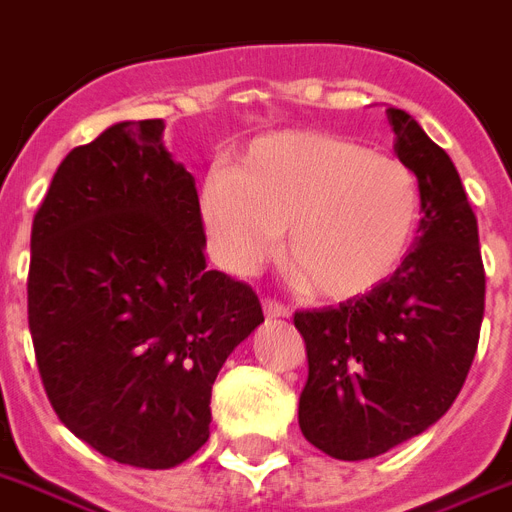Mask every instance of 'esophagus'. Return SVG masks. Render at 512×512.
Here are the masks:
<instances>
[{"instance_id":"obj_1","label":"esophagus","mask_w":512,"mask_h":512,"mask_svg":"<svg viewBox=\"0 0 512 512\" xmlns=\"http://www.w3.org/2000/svg\"><path fill=\"white\" fill-rule=\"evenodd\" d=\"M263 310L268 318H289V307L281 305V302H276V299H265Z\"/></svg>"}]
</instances>
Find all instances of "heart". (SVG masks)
<instances>
[{
	"mask_svg": "<svg viewBox=\"0 0 512 512\" xmlns=\"http://www.w3.org/2000/svg\"><path fill=\"white\" fill-rule=\"evenodd\" d=\"M421 186L405 162L326 131L260 136L202 186V223L220 265L244 273L284 236L307 292L355 299L400 270L421 226Z\"/></svg>",
	"mask_w": 512,
	"mask_h": 512,
	"instance_id": "heart-1",
	"label": "heart"
}]
</instances>
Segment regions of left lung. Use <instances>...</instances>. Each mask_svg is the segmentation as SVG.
Wrapping results in <instances>:
<instances>
[{
    "label": "left lung",
    "instance_id": "obj_1",
    "mask_svg": "<svg viewBox=\"0 0 512 512\" xmlns=\"http://www.w3.org/2000/svg\"><path fill=\"white\" fill-rule=\"evenodd\" d=\"M394 152L421 186V226L389 281L299 310L307 384L299 429L336 460H368L423 434L471 371L484 318L479 223L450 155L405 110H386Z\"/></svg>",
    "mask_w": 512,
    "mask_h": 512
}]
</instances>
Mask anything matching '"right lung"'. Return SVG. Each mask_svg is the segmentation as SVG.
<instances>
[{
  "label": "right lung",
  "instance_id": "obj_1",
  "mask_svg": "<svg viewBox=\"0 0 512 512\" xmlns=\"http://www.w3.org/2000/svg\"><path fill=\"white\" fill-rule=\"evenodd\" d=\"M162 131L123 120L60 162L28 270V328L57 418L149 471L210 439L218 371L265 321L252 286L207 268L194 176Z\"/></svg>",
  "mask_w": 512,
  "mask_h": 512
}]
</instances>
